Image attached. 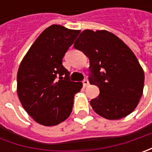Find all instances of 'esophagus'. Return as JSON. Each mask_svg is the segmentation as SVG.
Here are the masks:
<instances>
[{
  "label": "esophagus",
  "mask_w": 152,
  "mask_h": 152,
  "mask_svg": "<svg viewBox=\"0 0 152 152\" xmlns=\"http://www.w3.org/2000/svg\"><path fill=\"white\" fill-rule=\"evenodd\" d=\"M83 85H84V86H85V87H86L87 85H89V81H88L87 79H85V80L83 81Z\"/></svg>",
  "instance_id": "obj_1"
}]
</instances>
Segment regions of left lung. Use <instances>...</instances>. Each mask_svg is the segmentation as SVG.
Wrapping results in <instances>:
<instances>
[{"label":"left lung","mask_w":152,"mask_h":152,"mask_svg":"<svg viewBox=\"0 0 152 152\" xmlns=\"http://www.w3.org/2000/svg\"><path fill=\"white\" fill-rule=\"evenodd\" d=\"M73 47L89 57L90 84L100 90L91 101L93 110L109 120L131 113L143 95L145 74L130 48L107 30L91 29L79 34Z\"/></svg>","instance_id":"1"}]
</instances>
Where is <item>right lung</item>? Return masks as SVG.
<instances>
[{
	"label": "right lung",
	"instance_id": "add662e5",
	"mask_svg": "<svg viewBox=\"0 0 152 152\" xmlns=\"http://www.w3.org/2000/svg\"><path fill=\"white\" fill-rule=\"evenodd\" d=\"M80 30L53 24L41 33L21 61L17 92L27 113L36 123L55 126L72 113L81 82L69 79L62 58ZM59 80H58V79Z\"/></svg>",
	"mask_w": 152,
	"mask_h": 152
}]
</instances>
